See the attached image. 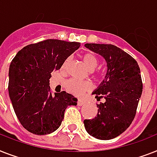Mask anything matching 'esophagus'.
Segmentation results:
<instances>
[{
  "label": "esophagus",
  "mask_w": 157,
  "mask_h": 157,
  "mask_svg": "<svg viewBox=\"0 0 157 157\" xmlns=\"http://www.w3.org/2000/svg\"><path fill=\"white\" fill-rule=\"evenodd\" d=\"M77 103H78L79 105H82L83 104H85V101L83 99H78V101H77Z\"/></svg>",
  "instance_id": "1"
}]
</instances>
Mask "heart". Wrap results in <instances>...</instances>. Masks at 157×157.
I'll return each instance as SVG.
<instances>
[{"label": "heart", "instance_id": "heart-1", "mask_svg": "<svg viewBox=\"0 0 157 157\" xmlns=\"http://www.w3.org/2000/svg\"><path fill=\"white\" fill-rule=\"evenodd\" d=\"M83 60L90 70H94L98 64V59L93 53L88 52L83 56ZM69 61V59H67L63 63V67ZM65 88L70 94H74L76 96H81L86 92L90 91L92 88L91 83L87 81H80L77 79H69L65 82Z\"/></svg>", "mask_w": 157, "mask_h": 157}]
</instances>
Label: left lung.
<instances>
[{
    "label": "left lung",
    "mask_w": 157,
    "mask_h": 157,
    "mask_svg": "<svg viewBox=\"0 0 157 157\" xmlns=\"http://www.w3.org/2000/svg\"><path fill=\"white\" fill-rule=\"evenodd\" d=\"M85 46L104 57L107 72L93 93L98 100L105 98V102L97 104V116L84 120V124L90 136L108 140L125 132L135 118L143 91L140 69L133 57L116 46L97 43Z\"/></svg>",
    "instance_id": "left-lung-1"
}]
</instances>
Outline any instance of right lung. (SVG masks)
Wrapping results in <instances>:
<instances>
[{
  "label": "right lung",
  "instance_id": "obj_1",
  "mask_svg": "<svg viewBox=\"0 0 157 157\" xmlns=\"http://www.w3.org/2000/svg\"><path fill=\"white\" fill-rule=\"evenodd\" d=\"M81 43L46 39L20 50L10 63L9 94L15 114L22 127L35 135L57 130L68 105L77 99L62 91L52 95L49 79Z\"/></svg>",
  "mask_w": 157,
  "mask_h": 157
}]
</instances>
